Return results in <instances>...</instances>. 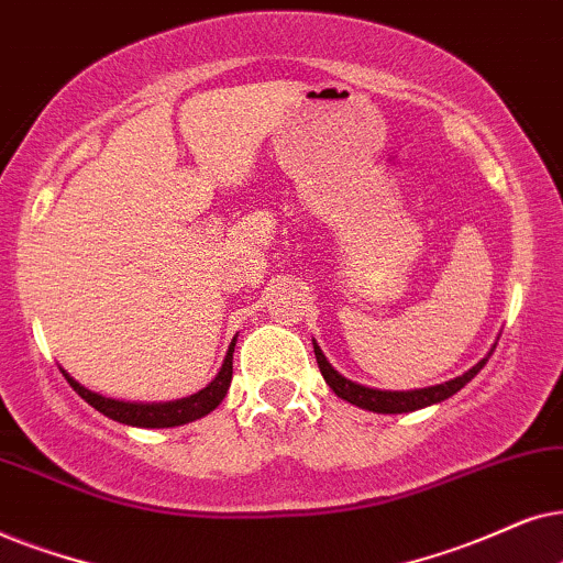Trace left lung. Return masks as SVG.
<instances>
[{
  "mask_svg": "<svg viewBox=\"0 0 563 563\" xmlns=\"http://www.w3.org/2000/svg\"><path fill=\"white\" fill-rule=\"evenodd\" d=\"M492 352H489V355H492ZM313 355H317L321 376H324L329 388H332V391L340 396V399L355 404V407H360V409L378 411V415H401V411H415V409L430 407V404L443 401V399H448V396H453L455 391H461V388L466 386L468 380L484 368L486 360H489V355H486L482 363H476L468 373H463V376L448 380V384H440V386L419 388V391H376V388H365V386L352 384V380L340 376V373H336L332 365L327 363L324 352L317 347V342H313Z\"/></svg>",
  "mask_w": 563,
  "mask_h": 563,
  "instance_id": "left-lung-1",
  "label": "left lung"
}]
</instances>
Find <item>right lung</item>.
I'll use <instances>...</instances> for the list:
<instances>
[{
  "label": "right lung",
  "mask_w": 563,
  "mask_h": 563,
  "mask_svg": "<svg viewBox=\"0 0 563 563\" xmlns=\"http://www.w3.org/2000/svg\"><path fill=\"white\" fill-rule=\"evenodd\" d=\"M234 344L236 340L231 342L219 376H216L203 391L187 396V399L169 401V404H129V401L104 399V396L92 394L89 388L79 386L66 371L62 373L66 376V380H69L74 391H77L89 407H95L104 417L115 419V422L133 424V427H177V424L192 422V419L206 417L208 411H213L223 401V396H227L231 386V373H234Z\"/></svg>",
  "instance_id": "add662e5"
}]
</instances>
